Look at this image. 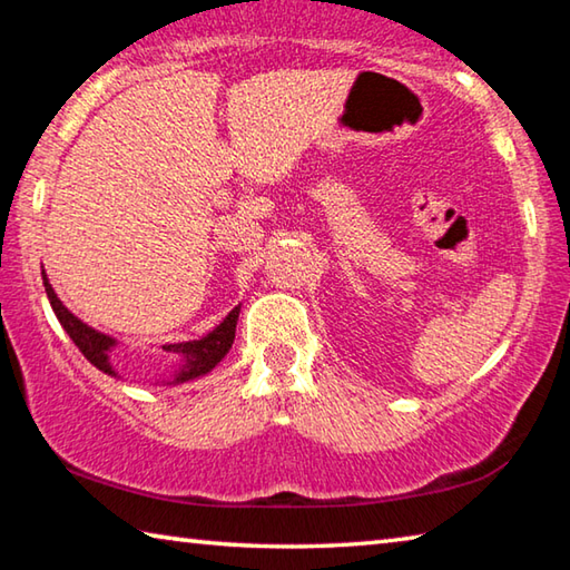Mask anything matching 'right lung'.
<instances>
[{
  "label": "right lung",
  "mask_w": 570,
  "mask_h": 570,
  "mask_svg": "<svg viewBox=\"0 0 570 570\" xmlns=\"http://www.w3.org/2000/svg\"><path fill=\"white\" fill-rule=\"evenodd\" d=\"M42 284H45L47 298H50V306H52L55 316L60 320L62 330L70 334V340L75 342L77 350L85 354V360H88L92 366H98L100 372L110 374V377H118V372H115V366L110 362V352L115 350V346H118V340H115V336H110V334H102L98 330H92V326L85 324L82 320H77L70 308H67L60 302V298H57L50 278H47V274H45V268H42ZM238 314H240V304L230 308L226 320L220 322L214 332L200 336V340L178 342V344H163V352L176 354L180 360L178 366H176V372L170 374V380H163V384H183V382L206 377V374L214 370V366L228 354L230 344H234Z\"/></svg>",
  "instance_id": "right-lung-1"
}]
</instances>
